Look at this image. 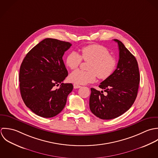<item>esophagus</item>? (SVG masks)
Returning <instances> with one entry per match:
<instances>
[{"instance_id": "1", "label": "esophagus", "mask_w": 158, "mask_h": 158, "mask_svg": "<svg viewBox=\"0 0 158 158\" xmlns=\"http://www.w3.org/2000/svg\"><path fill=\"white\" fill-rule=\"evenodd\" d=\"M73 86H74V89H79V88H80L81 87V85H79L77 84H74Z\"/></svg>"}]
</instances>
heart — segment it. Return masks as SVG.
<instances>
[{"label": "heart", "mask_w": 158, "mask_h": 158, "mask_svg": "<svg viewBox=\"0 0 158 158\" xmlns=\"http://www.w3.org/2000/svg\"><path fill=\"white\" fill-rule=\"evenodd\" d=\"M89 62L87 71L76 69L68 77L70 82L77 84H86L93 82L96 77L101 79L109 78L115 71L117 62L110 55L106 47L99 44H92L81 49L80 55L76 51H71L66 59V64L71 69L77 68L82 62Z\"/></svg>", "instance_id": "heart-1"}]
</instances>
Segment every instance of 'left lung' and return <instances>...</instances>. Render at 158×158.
I'll return each instance as SVG.
<instances>
[{"mask_svg":"<svg viewBox=\"0 0 158 158\" xmlns=\"http://www.w3.org/2000/svg\"><path fill=\"white\" fill-rule=\"evenodd\" d=\"M114 40L119 49L117 68L99 85L105 94L92 88L89 101L92 112L102 120L115 118L129 110L135 100L140 82L136 59L122 42Z\"/></svg>","mask_w":158,"mask_h":158,"instance_id":"left-lung-1","label":"left lung"}]
</instances>
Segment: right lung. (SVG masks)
Here are the masks:
<instances>
[{"label": "right lung", "instance_id": "add662e5", "mask_svg": "<svg viewBox=\"0 0 158 158\" xmlns=\"http://www.w3.org/2000/svg\"><path fill=\"white\" fill-rule=\"evenodd\" d=\"M69 42L46 38L27 54L19 71V87L26 106L44 118L59 114L64 107L72 84L62 83L68 76L63 54L71 46ZM59 89H54L58 86Z\"/></svg>", "mask_w": 158, "mask_h": 158}]
</instances>
